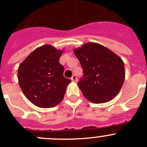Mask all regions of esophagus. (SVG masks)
<instances>
[{"mask_svg":"<svg viewBox=\"0 0 147 147\" xmlns=\"http://www.w3.org/2000/svg\"><path fill=\"white\" fill-rule=\"evenodd\" d=\"M71 80H72V82H76L77 81H78V78H77L76 75H74L71 78Z\"/></svg>","mask_w":147,"mask_h":147,"instance_id":"34e87169","label":"esophagus"}]
</instances>
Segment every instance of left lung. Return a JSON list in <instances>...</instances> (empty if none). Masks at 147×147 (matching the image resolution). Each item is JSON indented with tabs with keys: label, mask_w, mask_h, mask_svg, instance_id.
<instances>
[{
	"label": "left lung",
	"mask_w": 147,
	"mask_h": 147,
	"mask_svg": "<svg viewBox=\"0 0 147 147\" xmlns=\"http://www.w3.org/2000/svg\"><path fill=\"white\" fill-rule=\"evenodd\" d=\"M73 51L83 69V78L78 84L84 97L95 104L112 100L119 92L125 78L121 57L95 42L84 43Z\"/></svg>",
	"instance_id": "1"
}]
</instances>
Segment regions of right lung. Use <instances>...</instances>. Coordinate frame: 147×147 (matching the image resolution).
<instances>
[{
    "label": "right lung",
    "instance_id": "obj_1",
    "mask_svg": "<svg viewBox=\"0 0 147 147\" xmlns=\"http://www.w3.org/2000/svg\"><path fill=\"white\" fill-rule=\"evenodd\" d=\"M64 50L45 45L34 50L18 69V83L28 100L41 108L53 107L64 97L71 82L63 76L59 59Z\"/></svg>",
    "mask_w": 147,
    "mask_h": 147
}]
</instances>
